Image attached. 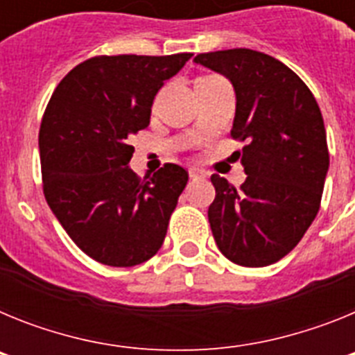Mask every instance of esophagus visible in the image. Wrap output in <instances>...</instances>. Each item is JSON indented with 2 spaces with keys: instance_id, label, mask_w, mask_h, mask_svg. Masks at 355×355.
Instances as JSON below:
<instances>
[{
  "instance_id": "34e87169",
  "label": "esophagus",
  "mask_w": 355,
  "mask_h": 355,
  "mask_svg": "<svg viewBox=\"0 0 355 355\" xmlns=\"http://www.w3.org/2000/svg\"><path fill=\"white\" fill-rule=\"evenodd\" d=\"M188 175H190L192 180H200V178H206V175H208V172H206L205 168L190 167V171H188Z\"/></svg>"
}]
</instances>
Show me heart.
<instances>
[{
  "label": "heart",
  "mask_w": 355,
  "mask_h": 355,
  "mask_svg": "<svg viewBox=\"0 0 355 355\" xmlns=\"http://www.w3.org/2000/svg\"><path fill=\"white\" fill-rule=\"evenodd\" d=\"M211 80H222V78H218V76H206V78H200V80H197V81H211Z\"/></svg>",
  "instance_id": "b5f03b06"
}]
</instances>
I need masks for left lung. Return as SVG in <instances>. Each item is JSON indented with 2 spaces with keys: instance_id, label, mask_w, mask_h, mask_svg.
I'll list each match as a JSON object with an SVG mask.
<instances>
[{
  "instance_id": "1",
  "label": "left lung",
  "mask_w": 355,
  "mask_h": 355,
  "mask_svg": "<svg viewBox=\"0 0 355 355\" xmlns=\"http://www.w3.org/2000/svg\"><path fill=\"white\" fill-rule=\"evenodd\" d=\"M193 62L231 81V137L247 140L243 184L211 175L216 196L208 218L216 247L236 265H272L299 243L320 209L329 149L318 103L290 67L265 53L225 49Z\"/></svg>"
}]
</instances>
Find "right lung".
<instances>
[{
  "label": "right lung",
  "instance_id": "1",
  "mask_svg": "<svg viewBox=\"0 0 355 355\" xmlns=\"http://www.w3.org/2000/svg\"><path fill=\"white\" fill-rule=\"evenodd\" d=\"M190 58L94 56L58 83L44 112V196L72 241L103 265H140L165 240L188 172L167 163L140 180L130 139L149 126L155 96Z\"/></svg>",
  "mask_w": 355,
  "mask_h": 355
}]
</instances>
